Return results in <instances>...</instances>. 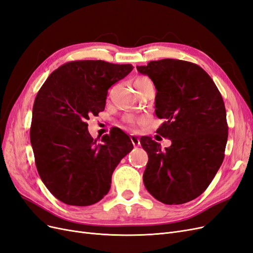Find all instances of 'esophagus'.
<instances>
[{"mask_svg": "<svg viewBox=\"0 0 253 253\" xmlns=\"http://www.w3.org/2000/svg\"><path fill=\"white\" fill-rule=\"evenodd\" d=\"M130 138H131V142H132V144H133L134 146H138V145H140V138H138L136 135L132 134L131 136H130Z\"/></svg>", "mask_w": 253, "mask_h": 253, "instance_id": "34e87169", "label": "esophagus"}]
</instances>
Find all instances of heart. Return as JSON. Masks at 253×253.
Returning a JSON list of instances; mask_svg holds the SVG:
<instances>
[{
  "label": "heart",
  "instance_id": "heart-1",
  "mask_svg": "<svg viewBox=\"0 0 253 253\" xmlns=\"http://www.w3.org/2000/svg\"><path fill=\"white\" fill-rule=\"evenodd\" d=\"M148 83H151V81L147 77H137L136 80H135V82H134L136 87H140L142 85L148 84ZM125 122L129 126H131V127H133L135 125V120L132 117H127L125 119Z\"/></svg>",
  "mask_w": 253,
  "mask_h": 253
}]
</instances>
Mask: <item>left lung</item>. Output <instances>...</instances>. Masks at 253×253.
I'll return each mask as SVG.
<instances>
[{"mask_svg": "<svg viewBox=\"0 0 253 253\" xmlns=\"http://www.w3.org/2000/svg\"><path fill=\"white\" fill-rule=\"evenodd\" d=\"M156 86V113L164 120L157 133L171 140L164 149L150 136L141 137L148 153L143 174L146 189L167 205L197 199L221 167L228 138L222 94L199 65L173 59L137 66Z\"/></svg>", "mask_w": 253, "mask_h": 253, "instance_id": "1", "label": "left lung"}]
</instances>
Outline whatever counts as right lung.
<instances>
[{"label": "right lung", "mask_w": 253, "mask_h": 253, "mask_svg": "<svg viewBox=\"0 0 253 253\" xmlns=\"http://www.w3.org/2000/svg\"><path fill=\"white\" fill-rule=\"evenodd\" d=\"M132 69L101 60L68 62L48 77L36 96L30 126L36 166L47 189L67 205L101 201L112 172L133 148L120 128L97 142L86 123L105 109L108 89Z\"/></svg>", "instance_id": "right-lung-1"}]
</instances>
